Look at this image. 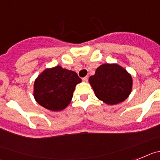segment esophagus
<instances>
[{"instance_id":"34e87169","label":"esophagus","mask_w":160,"mask_h":160,"mask_svg":"<svg viewBox=\"0 0 160 160\" xmlns=\"http://www.w3.org/2000/svg\"><path fill=\"white\" fill-rule=\"evenodd\" d=\"M88 77H87V76H85V77H84V78L82 79V80H83L84 82H87V81H88Z\"/></svg>"}]
</instances>
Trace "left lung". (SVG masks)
Instances as JSON below:
<instances>
[{"label": "left lung", "mask_w": 160, "mask_h": 160, "mask_svg": "<svg viewBox=\"0 0 160 160\" xmlns=\"http://www.w3.org/2000/svg\"><path fill=\"white\" fill-rule=\"evenodd\" d=\"M96 97L107 105H116L131 92L132 76L116 63H105L98 67L95 74L88 79Z\"/></svg>", "instance_id": "1"}]
</instances>
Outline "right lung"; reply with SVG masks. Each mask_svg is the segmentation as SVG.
Returning a JSON list of instances; mask_svg holds the SVG:
<instances>
[{
	"label": "right lung",
	"mask_w": 160,
	"mask_h": 160,
	"mask_svg": "<svg viewBox=\"0 0 160 160\" xmlns=\"http://www.w3.org/2000/svg\"><path fill=\"white\" fill-rule=\"evenodd\" d=\"M80 82L76 72L61 66L45 69L34 81V99L45 109L63 110L71 102L76 84Z\"/></svg>",
	"instance_id": "1"
}]
</instances>
